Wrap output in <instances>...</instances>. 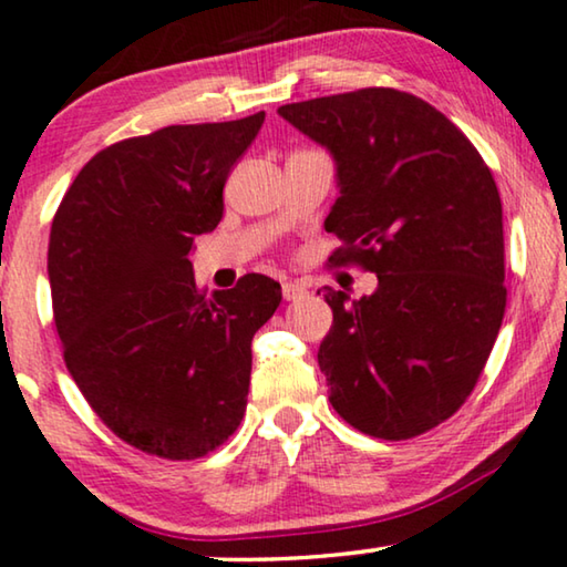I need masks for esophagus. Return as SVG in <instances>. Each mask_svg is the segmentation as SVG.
I'll return each instance as SVG.
<instances>
[{
    "label": "esophagus",
    "mask_w": 567,
    "mask_h": 567,
    "mask_svg": "<svg viewBox=\"0 0 567 567\" xmlns=\"http://www.w3.org/2000/svg\"><path fill=\"white\" fill-rule=\"evenodd\" d=\"M306 295V285L298 280H285L282 282V298L285 300H300Z\"/></svg>",
    "instance_id": "esophagus-1"
}]
</instances>
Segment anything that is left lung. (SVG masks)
<instances>
[{
    "label": "left lung",
    "instance_id": "1",
    "mask_svg": "<svg viewBox=\"0 0 567 567\" xmlns=\"http://www.w3.org/2000/svg\"><path fill=\"white\" fill-rule=\"evenodd\" d=\"M277 113L337 158L323 226L341 246L329 261L378 275L360 300L326 287L329 401L378 440L424 434L473 393L504 321L496 179L467 135L409 92L367 86Z\"/></svg>",
    "mask_w": 567,
    "mask_h": 567
}]
</instances>
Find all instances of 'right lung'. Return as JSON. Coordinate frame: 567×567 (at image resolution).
<instances>
[{
    "label": "right lung",
    "instance_id": "add662e5",
    "mask_svg": "<svg viewBox=\"0 0 567 567\" xmlns=\"http://www.w3.org/2000/svg\"><path fill=\"white\" fill-rule=\"evenodd\" d=\"M261 123L254 113L117 141L82 166L53 215L48 277L63 362L102 424L154 457H205L236 432L251 339L282 300L265 275L207 295L189 261Z\"/></svg>",
    "mask_w": 567,
    "mask_h": 567
}]
</instances>
